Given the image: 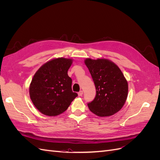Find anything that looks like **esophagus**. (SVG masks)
<instances>
[{
    "instance_id": "34e87169",
    "label": "esophagus",
    "mask_w": 160,
    "mask_h": 160,
    "mask_svg": "<svg viewBox=\"0 0 160 160\" xmlns=\"http://www.w3.org/2000/svg\"><path fill=\"white\" fill-rule=\"evenodd\" d=\"M83 91H80L79 93H78V95H79V96H82L83 95Z\"/></svg>"
}]
</instances>
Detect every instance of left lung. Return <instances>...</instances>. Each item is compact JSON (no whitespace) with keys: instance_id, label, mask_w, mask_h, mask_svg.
Returning a JSON list of instances; mask_svg holds the SVG:
<instances>
[{"instance_id":"8db88e82","label":"left lung","mask_w":160,"mask_h":160,"mask_svg":"<svg viewBox=\"0 0 160 160\" xmlns=\"http://www.w3.org/2000/svg\"><path fill=\"white\" fill-rule=\"evenodd\" d=\"M85 63L96 89L94 99L88 103L89 110L100 117L118 112L125 104L128 93V81L122 71L108 59H87Z\"/></svg>"}]
</instances>
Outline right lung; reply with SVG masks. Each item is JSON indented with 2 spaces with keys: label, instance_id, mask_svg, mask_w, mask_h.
Returning a JSON list of instances; mask_svg holds the SVG:
<instances>
[{
  "label": "right lung",
  "instance_id": "right-lung-1",
  "mask_svg": "<svg viewBox=\"0 0 160 160\" xmlns=\"http://www.w3.org/2000/svg\"><path fill=\"white\" fill-rule=\"evenodd\" d=\"M72 60L58 58L46 62L34 75L30 98L42 114L56 116L67 109L77 93L72 92V79L67 74Z\"/></svg>",
  "mask_w": 160,
  "mask_h": 160
}]
</instances>
